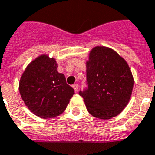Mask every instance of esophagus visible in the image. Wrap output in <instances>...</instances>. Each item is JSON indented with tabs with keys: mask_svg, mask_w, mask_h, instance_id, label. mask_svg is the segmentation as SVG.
Listing matches in <instances>:
<instances>
[{
	"mask_svg": "<svg viewBox=\"0 0 155 155\" xmlns=\"http://www.w3.org/2000/svg\"><path fill=\"white\" fill-rule=\"evenodd\" d=\"M73 88L74 89V91H76V92H78V89H79L78 84H74V86H73Z\"/></svg>",
	"mask_w": 155,
	"mask_h": 155,
	"instance_id": "1",
	"label": "esophagus"
}]
</instances>
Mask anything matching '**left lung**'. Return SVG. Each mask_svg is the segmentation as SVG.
<instances>
[{
	"instance_id": "obj_1",
	"label": "left lung",
	"mask_w": 155,
	"mask_h": 155,
	"mask_svg": "<svg viewBox=\"0 0 155 155\" xmlns=\"http://www.w3.org/2000/svg\"><path fill=\"white\" fill-rule=\"evenodd\" d=\"M86 79L88 88L79 94L94 117L113 118L129 104L134 77L126 61L113 49L104 46L92 48L86 61Z\"/></svg>"
}]
</instances>
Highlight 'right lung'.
Masks as SVG:
<instances>
[{
  "label": "right lung",
  "instance_id": "right-lung-1",
  "mask_svg": "<svg viewBox=\"0 0 155 155\" xmlns=\"http://www.w3.org/2000/svg\"><path fill=\"white\" fill-rule=\"evenodd\" d=\"M19 92L30 111L40 118H54L64 112L74 90L57 72L56 59L41 55L27 65L19 81Z\"/></svg>",
  "mask_w": 155,
  "mask_h": 155
}]
</instances>
